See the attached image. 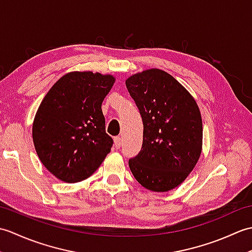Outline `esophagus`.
<instances>
[{"label":"esophagus","mask_w":252,"mask_h":252,"mask_svg":"<svg viewBox=\"0 0 252 252\" xmlns=\"http://www.w3.org/2000/svg\"><path fill=\"white\" fill-rule=\"evenodd\" d=\"M114 142H115V147H116V148H120V147H121L122 138H121L120 136H116V137H115V140H114Z\"/></svg>","instance_id":"1"}]
</instances>
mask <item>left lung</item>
<instances>
[{"label": "left lung", "mask_w": 252, "mask_h": 252, "mask_svg": "<svg viewBox=\"0 0 252 252\" xmlns=\"http://www.w3.org/2000/svg\"><path fill=\"white\" fill-rule=\"evenodd\" d=\"M143 120V144L129 160L136 181L153 191L175 189L199 159L202 121L194 97L160 69L133 74L126 81Z\"/></svg>", "instance_id": "1"}]
</instances>
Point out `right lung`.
Instances as JSON below:
<instances>
[{
    "instance_id": "right-lung-1",
    "label": "right lung",
    "mask_w": 252,
    "mask_h": 252,
    "mask_svg": "<svg viewBox=\"0 0 252 252\" xmlns=\"http://www.w3.org/2000/svg\"><path fill=\"white\" fill-rule=\"evenodd\" d=\"M114 83L110 74L69 72L42 100L32 137L41 162L58 180L88 179L109 154L114 141L105 130L101 103Z\"/></svg>"
}]
</instances>
